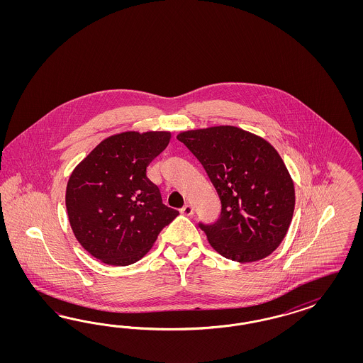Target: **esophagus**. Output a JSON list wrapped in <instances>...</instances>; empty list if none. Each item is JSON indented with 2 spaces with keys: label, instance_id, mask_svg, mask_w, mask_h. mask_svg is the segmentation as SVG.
Wrapping results in <instances>:
<instances>
[{
  "label": "esophagus",
  "instance_id": "34e87169",
  "mask_svg": "<svg viewBox=\"0 0 363 363\" xmlns=\"http://www.w3.org/2000/svg\"><path fill=\"white\" fill-rule=\"evenodd\" d=\"M181 213L184 214V216H193V213H194V209H193V206L191 205H185L182 209H181Z\"/></svg>",
  "mask_w": 363,
  "mask_h": 363
}]
</instances>
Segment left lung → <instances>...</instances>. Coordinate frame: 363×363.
<instances>
[{
	"label": "left lung",
	"mask_w": 363,
	"mask_h": 363,
	"mask_svg": "<svg viewBox=\"0 0 363 363\" xmlns=\"http://www.w3.org/2000/svg\"><path fill=\"white\" fill-rule=\"evenodd\" d=\"M177 138L203 166L220 197V218L198 223L213 249L242 264L273 253L296 205L294 184L274 147L235 126L189 130Z\"/></svg>",
	"instance_id": "left-lung-1"
}]
</instances>
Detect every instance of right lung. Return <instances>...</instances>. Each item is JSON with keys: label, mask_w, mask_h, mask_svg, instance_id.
Wrapping results in <instances>:
<instances>
[{"label": "right lung", "mask_w": 363, "mask_h": 363, "mask_svg": "<svg viewBox=\"0 0 363 363\" xmlns=\"http://www.w3.org/2000/svg\"><path fill=\"white\" fill-rule=\"evenodd\" d=\"M169 132H125L97 145L66 186L67 217L78 242L104 264L128 266L147 253L179 214L162 203L146 169Z\"/></svg>", "instance_id": "obj_1"}]
</instances>
